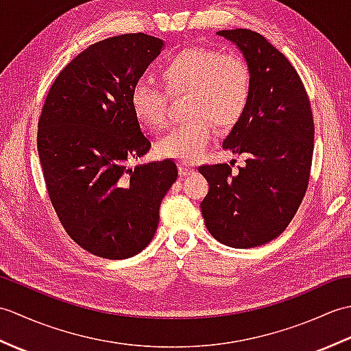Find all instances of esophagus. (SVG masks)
<instances>
[{"label": "esophagus", "mask_w": 351, "mask_h": 351, "mask_svg": "<svg viewBox=\"0 0 351 351\" xmlns=\"http://www.w3.org/2000/svg\"><path fill=\"white\" fill-rule=\"evenodd\" d=\"M193 171H195V167L191 166V164H187V162H180V173L182 176H187V175H191Z\"/></svg>", "instance_id": "esophagus-1"}]
</instances>
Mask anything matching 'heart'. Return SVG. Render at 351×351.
Wrapping results in <instances>:
<instances>
[{
	"label": "heart",
	"instance_id": "1",
	"mask_svg": "<svg viewBox=\"0 0 351 351\" xmlns=\"http://www.w3.org/2000/svg\"><path fill=\"white\" fill-rule=\"evenodd\" d=\"M167 93H189V122L173 126L156 143L167 158L195 161L213 138V123L230 128L240 121L252 95L249 64L237 54L190 48L178 52L160 69ZM131 110L141 123L160 130L167 122V96L158 87L137 83L131 92Z\"/></svg>",
	"mask_w": 351,
	"mask_h": 351
}]
</instances>
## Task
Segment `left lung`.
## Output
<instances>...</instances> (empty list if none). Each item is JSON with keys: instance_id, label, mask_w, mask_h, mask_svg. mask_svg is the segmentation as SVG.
<instances>
[{"instance_id": "obj_1", "label": "left lung", "mask_w": 351, "mask_h": 351, "mask_svg": "<svg viewBox=\"0 0 351 351\" xmlns=\"http://www.w3.org/2000/svg\"><path fill=\"white\" fill-rule=\"evenodd\" d=\"M240 49L252 73V95L223 149L245 154L244 167L200 166L210 185L200 204L205 226L235 249L263 245L293 220L308 189L314 119L306 90L287 57L252 29H220Z\"/></svg>"}]
</instances>
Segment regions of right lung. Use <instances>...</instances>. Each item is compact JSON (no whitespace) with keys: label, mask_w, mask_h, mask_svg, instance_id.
<instances>
[{"label":"right lung","mask_w":351,"mask_h":351,"mask_svg":"<svg viewBox=\"0 0 351 351\" xmlns=\"http://www.w3.org/2000/svg\"><path fill=\"white\" fill-rule=\"evenodd\" d=\"M162 49L161 39L143 33L93 43L58 73L45 99L37 151L48 195L68 235L96 256L143 250L178 178L170 158L130 167L151 149L131 92Z\"/></svg>","instance_id":"1"}]
</instances>
